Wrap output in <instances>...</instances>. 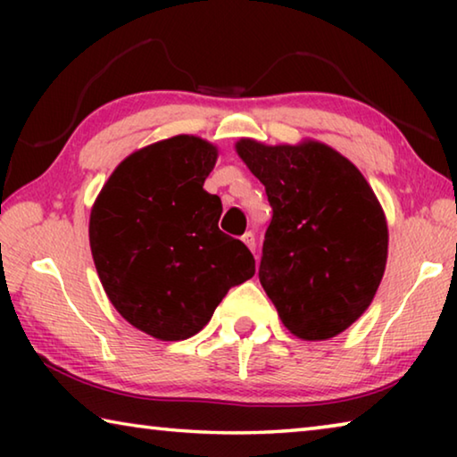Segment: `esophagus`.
<instances>
[{
  "label": "esophagus",
  "instance_id": "1",
  "mask_svg": "<svg viewBox=\"0 0 457 457\" xmlns=\"http://www.w3.org/2000/svg\"><path fill=\"white\" fill-rule=\"evenodd\" d=\"M242 239H244V244L247 245V247H250V250L253 252V250H256V237H253V234H252V231H245V234L242 236Z\"/></svg>",
  "mask_w": 457,
  "mask_h": 457
}]
</instances>
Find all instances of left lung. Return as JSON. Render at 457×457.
<instances>
[{
    "instance_id": "8db88e82",
    "label": "left lung",
    "mask_w": 457,
    "mask_h": 457,
    "mask_svg": "<svg viewBox=\"0 0 457 457\" xmlns=\"http://www.w3.org/2000/svg\"><path fill=\"white\" fill-rule=\"evenodd\" d=\"M236 151L272 205L262 288L294 337L340 335L373 303L385 274L389 229L375 191L349 159L312 138H239Z\"/></svg>"
}]
</instances>
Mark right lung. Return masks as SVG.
I'll list each match as a JSON object with an SVG mask.
<instances>
[{
    "label": "right lung",
    "mask_w": 457,
    "mask_h": 457,
    "mask_svg": "<svg viewBox=\"0 0 457 457\" xmlns=\"http://www.w3.org/2000/svg\"><path fill=\"white\" fill-rule=\"evenodd\" d=\"M218 146L195 135L120 161L92 205V260L108 300L135 328L185 340L231 286L256 272L252 252L218 228L221 199L204 189Z\"/></svg>",
    "instance_id": "right-lung-1"
}]
</instances>
